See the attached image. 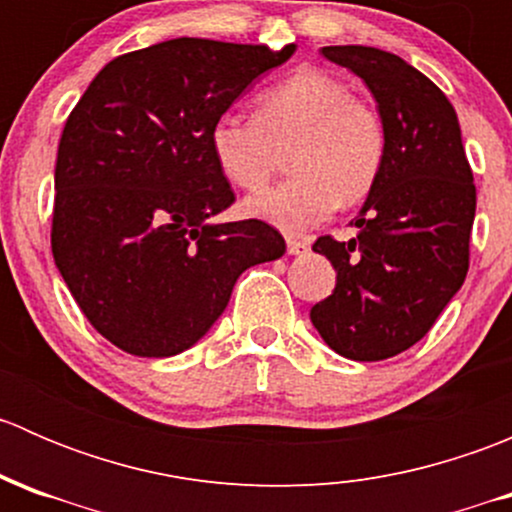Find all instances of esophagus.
Returning a JSON list of instances; mask_svg holds the SVG:
<instances>
[{
    "instance_id": "34e87169",
    "label": "esophagus",
    "mask_w": 512,
    "mask_h": 512,
    "mask_svg": "<svg viewBox=\"0 0 512 512\" xmlns=\"http://www.w3.org/2000/svg\"><path fill=\"white\" fill-rule=\"evenodd\" d=\"M309 250L307 240H297V237H287V252L289 255H304Z\"/></svg>"
}]
</instances>
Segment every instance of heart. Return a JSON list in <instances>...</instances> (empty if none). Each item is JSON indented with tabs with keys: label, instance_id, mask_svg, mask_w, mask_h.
I'll list each match as a JSON object with an SVG mask.
<instances>
[{
	"label": "heart",
	"instance_id": "obj_1",
	"mask_svg": "<svg viewBox=\"0 0 512 512\" xmlns=\"http://www.w3.org/2000/svg\"><path fill=\"white\" fill-rule=\"evenodd\" d=\"M210 153L235 188L260 190L287 151L292 175L245 200V213L287 232L319 225L339 205L369 195L381 173L386 131L371 103L347 81L317 69L294 71L257 96L255 118L223 113Z\"/></svg>",
	"mask_w": 512,
	"mask_h": 512
}]
</instances>
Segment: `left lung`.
<instances>
[{"mask_svg":"<svg viewBox=\"0 0 512 512\" xmlns=\"http://www.w3.org/2000/svg\"><path fill=\"white\" fill-rule=\"evenodd\" d=\"M322 54L369 86L386 153L354 220L359 235L312 245L337 270V287L309 317L337 354L381 361L426 337L466 280L476 185L456 111L428 76L374 46Z\"/></svg>","mask_w":512,"mask_h":512,"instance_id":"1","label":"left lung"}]
</instances>
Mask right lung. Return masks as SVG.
I'll use <instances>...</instances> for the list:
<instances>
[{
	"label": "right lung",
	"instance_id": "right-lung-1",
	"mask_svg": "<svg viewBox=\"0 0 512 512\" xmlns=\"http://www.w3.org/2000/svg\"><path fill=\"white\" fill-rule=\"evenodd\" d=\"M292 54L294 44L160 41L108 61L66 118L51 252L91 327L123 352H185L218 322L247 267L285 255V237L262 220L210 223L235 193L208 136Z\"/></svg>",
	"mask_w": 512,
	"mask_h": 512
}]
</instances>
